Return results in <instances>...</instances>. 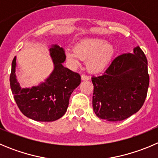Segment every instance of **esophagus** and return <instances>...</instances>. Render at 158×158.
<instances>
[{
	"mask_svg": "<svg viewBox=\"0 0 158 158\" xmlns=\"http://www.w3.org/2000/svg\"><path fill=\"white\" fill-rule=\"evenodd\" d=\"M81 80L82 81H89V77L87 76V75L82 74L81 75Z\"/></svg>",
	"mask_w": 158,
	"mask_h": 158,
	"instance_id": "obj_1",
	"label": "esophagus"
}]
</instances>
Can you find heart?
<instances>
[{
  "label": "heart",
  "mask_w": 158,
  "mask_h": 158,
  "mask_svg": "<svg viewBox=\"0 0 158 158\" xmlns=\"http://www.w3.org/2000/svg\"><path fill=\"white\" fill-rule=\"evenodd\" d=\"M114 45L100 38L85 39L75 45L74 50H67L66 57L76 67L81 60H88L87 67L92 73H99L110 66L115 55Z\"/></svg>",
  "instance_id": "1"
}]
</instances>
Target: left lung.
I'll return each instance as SVG.
<instances>
[{
  "label": "left lung",
  "mask_w": 158,
  "mask_h": 158,
  "mask_svg": "<svg viewBox=\"0 0 158 158\" xmlns=\"http://www.w3.org/2000/svg\"><path fill=\"white\" fill-rule=\"evenodd\" d=\"M92 106L98 118L120 121L138 112L147 98V59L139 46L113 60L101 76L92 77Z\"/></svg>",
  "instance_id": "left-lung-1"
}]
</instances>
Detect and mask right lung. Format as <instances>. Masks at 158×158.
Returning a JSON list of instances; mask_svg holds the SVG:
<instances>
[{
	"instance_id": "obj_1",
	"label": "right lung",
	"mask_w": 158,
	"mask_h": 158,
	"mask_svg": "<svg viewBox=\"0 0 158 158\" xmlns=\"http://www.w3.org/2000/svg\"><path fill=\"white\" fill-rule=\"evenodd\" d=\"M54 69L44 82L37 86L22 89L17 81L16 57L13 59L10 74V86L20 111L26 117L37 121H54L66 112L69 97L81 84V76L63 63L66 55L57 44L49 49Z\"/></svg>"
}]
</instances>
